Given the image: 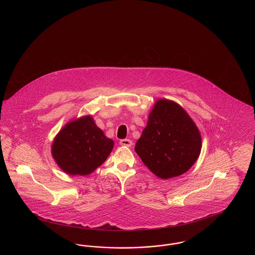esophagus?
I'll return each mask as SVG.
<instances>
[{
	"label": "esophagus",
	"instance_id": "1",
	"mask_svg": "<svg viewBox=\"0 0 255 255\" xmlns=\"http://www.w3.org/2000/svg\"><path fill=\"white\" fill-rule=\"evenodd\" d=\"M120 144H121L122 146L130 147V146L132 145V140H130V139H127V138H125V139H122V140L120 141Z\"/></svg>",
	"mask_w": 255,
	"mask_h": 255
}]
</instances>
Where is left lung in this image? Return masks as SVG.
Masks as SVG:
<instances>
[{
  "label": "left lung",
  "mask_w": 255,
  "mask_h": 255,
  "mask_svg": "<svg viewBox=\"0 0 255 255\" xmlns=\"http://www.w3.org/2000/svg\"><path fill=\"white\" fill-rule=\"evenodd\" d=\"M202 149V137L185 110L168 99H158L149 115L134 151L158 178L166 180L191 168Z\"/></svg>",
  "instance_id": "obj_1"
}]
</instances>
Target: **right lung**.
I'll return each mask as SVG.
<instances>
[{"instance_id":"right-lung-1","label":"right lung","mask_w":255,"mask_h":255,"mask_svg":"<svg viewBox=\"0 0 255 255\" xmlns=\"http://www.w3.org/2000/svg\"><path fill=\"white\" fill-rule=\"evenodd\" d=\"M114 141L98 128L91 116L67 123L54 137L51 154L57 165L70 175L86 176L108 158Z\"/></svg>"}]
</instances>
